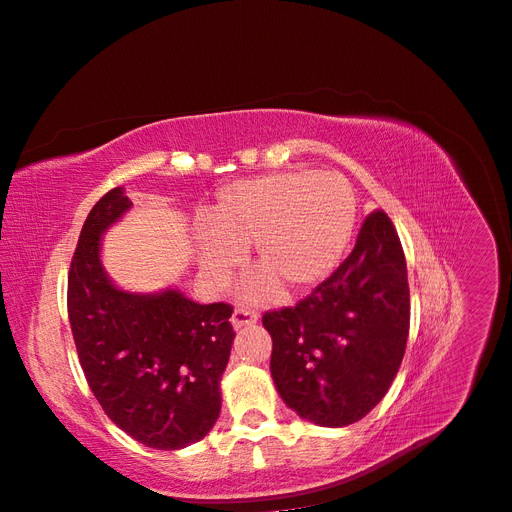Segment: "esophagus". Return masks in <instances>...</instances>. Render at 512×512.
Here are the masks:
<instances>
[{
    "label": "esophagus",
    "instance_id": "34e87169",
    "mask_svg": "<svg viewBox=\"0 0 512 512\" xmlns=\"http://www.w3.org/2000/svg\"><path fill=\"white\" fill-rule=\"evenodd\" d=\"M257 319H259L257 311H253V309H244V306H238V309L233 311V315H231V326L236 328V330H240V328H244V326H253V324H257Z\"/></svg>",
    "mask_w": 512,
    "mask_h": 512
}]
</instances>
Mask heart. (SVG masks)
Masks as SVG:
<instances>
[{
  "mask_svg": "<svg viewBox=\"0 0 512 512\" xmlns=\"http://www.w3.org/2000/svg\"><path fill=\"white\" fill-rule=\"evenodd\" d=\"M356 225V197L337 173L283 171L223 188L201 218L197 259L223 283L253 246L251 294H298L337 268Z\"/></svg>",
  "mask_w": 512,
  "mask_h": 512,
  "instance_id": "b5f03b06",
  "label": "heart"
}]
</instances>
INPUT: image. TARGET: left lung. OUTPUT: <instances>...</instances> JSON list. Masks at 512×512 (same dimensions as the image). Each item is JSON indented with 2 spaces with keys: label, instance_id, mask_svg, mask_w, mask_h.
I'll use <instances>...</instances> for the list:
<instances>
[{
  "label": "left lung",
  "instance_id": "1",
  "mask_svg": "<svg viewBox=\"0 0 512 512\" xmlns=\"http://www.w3.org/2000/svg\"><path fill=\"white\" fill-rule=\"evenodd\" d=\"M281 399L319 427H347L384 399L410 332L401 240L386 212L362 223L354 251L296 306L264 313Z\"/></svg>",
  "mask_w": 512,
  "mask_h": 512
}]
</instances>
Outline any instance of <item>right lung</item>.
I'll list each match as a JSON object with an SVG mask.
<instances>
[{
    "instance_id": "1",
    "label": "right lung",
    "mask_w": 512,
    "mask_h": 512,
    "mask_svg": "<svg viewBox=\"0 0 512 512\" xmlns=\"http://www.w3.org/2000/svg\"><path fill=\"white\" fill-rule=\"evenodd\" d=\"M130 208L118 186L87 214L68 272V319L105 414L145 446L180 450L203 440L221 414L233 309L197 304L180 289L133 294L113 285L100 238Z\"/></svg>"
}]
</instances>
